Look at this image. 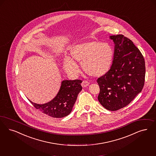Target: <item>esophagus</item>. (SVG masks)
<instances>
[{
	"mask_svg": "<svg viewBox=\"0 0 156 156\" xmlns=\"http://www.w3.org/2000/svg\"><path fill=\"white\" fill-rule=\"evenodd\" d=\"M89 85V83L86 81H83L82 83H81V85L83 87H86L87 86H88Z\"/></svg>",
	"mask_w": 156,
	"mask_h": 156,
	"instance_id": "1",
	"label": "esophagus"
}]
</instances>
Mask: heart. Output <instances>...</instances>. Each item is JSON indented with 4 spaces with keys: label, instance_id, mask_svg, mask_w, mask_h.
Segmentation results:
<instances>
[{
    "label": "heart",
    "instance_id": "b5f03b06",
    "mask_svg": "<svg viewBox=\"0 0 156 156\" xmlns=\"http://www.w3.org/2000/svg\"><path fill=\"white\" fill-rule=\"evenodd\" d=\"M70 58L63 60V67L67 73L76 76L80 73L76 62L81 63L82 70L87 75L100 77L107 74L113 59L112 47L107 43L89 41L73 46Z\"/></svg>",
    "mask_w": 156,
    "mask_h": 156
}]
</instances>
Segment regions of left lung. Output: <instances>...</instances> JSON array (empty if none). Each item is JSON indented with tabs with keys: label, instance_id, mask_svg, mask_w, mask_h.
<instances>
[{
	"label": "left lung",
	"instance_id": "1",
	"mask_svg": "<svg viewBox=\"0 0 156 156\" xmlns=\"http://www.w3.org/2000/svg\"><path fill=\"white\" fill-rule=\"evenodd\" d=\"M115 44L112 64L98 78V100L104 107L115 111L126 107L142 91L145 83V62L133 42L122 34L109 37Z\"/></svg>",
	"mask_w": 156,
	"mask_h": 156
}]
</instances>
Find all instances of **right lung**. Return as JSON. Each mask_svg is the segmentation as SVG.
I'll list each match as a JSON object with an SVG mask.
<instances>
[{
  "mask_svg": "<svg viewBox=\"0 0 156 156\" xmlns=\"http://www.w3.org/2000/svg\"><path fill=\"white\" fill-rule=\"evenodd\" d=\"M82 82L78 80H63L56 96L47 103L39 104L29 100L43 113L53 118H63L71 113L78 94L82 89Z\"/></svg>",
  "mask_w": 156,
  "mask_h": 156,
  "instance_id": "1",
  "label": "right lung"
}]
</instances>
